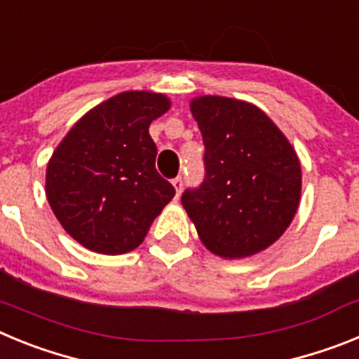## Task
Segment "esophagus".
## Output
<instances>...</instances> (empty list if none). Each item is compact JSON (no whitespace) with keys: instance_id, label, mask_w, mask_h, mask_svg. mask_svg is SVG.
Listing matches in <instances>:
<instances>
[{"instance_id":"esophagus-1","label":"esophagus","mask_w":359,"mask_h":359,"mask_svg":"<svg viewBox=\"0 0 359 359\" xmlns=\"http://www.w3.org/2000/svg\"><path fill=\"white\" fill-rule=\"evenodd\" d=\"M172 185H174V189H176V194L180 196V192H182V189H183V177H174L172 180Z\"/></svg>"}]
</instances>
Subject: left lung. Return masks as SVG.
<instances>
[{
  "label": "left lung",
  "mask_w": 359,
  "mask_h": 359,
  "mask_svg": "<svg viewBox=\"0 0 359 359\" xmlns=\"http://www.w3.org/2000/svg\"><path fill=\"white\" fill-rule=\"evenodd\" d=\"M205 144V180L182 205L201 243L223 259H244L275 243L297 214L302 170L297 152L264 111L205 95L190 102Z\"/></svg>",
  "instance_id": "8db88e82"
}]
</instances>
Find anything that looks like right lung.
<instances>
[{"label":"right lung","instance_id":"add662e5","mask_svg":"<svg viewBox=\"0 0 359 359\" xmlns=\"http://www.w3.org/2000/svg\"><path fill=\"white\" fill-rule=\"evenodd\" d=\"M170 107L152 91H123L88 111L46 167V198L84 248L120 255L138 248L176 190L158 174L149 126Z\"/></svg>","mask_w":359,"mask_h":359}]
</instances>
